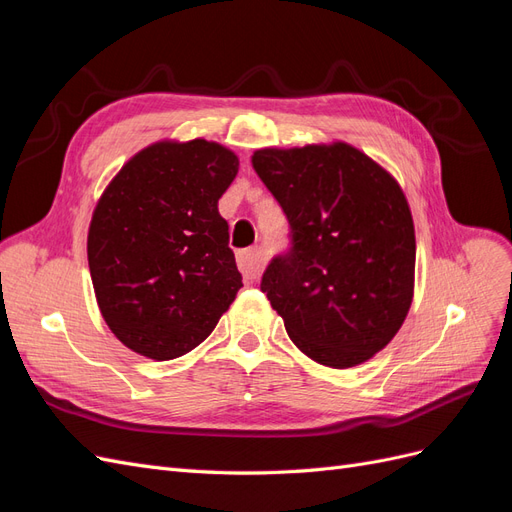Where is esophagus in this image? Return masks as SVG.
Returning <instances> with one entry per match:
<instances>
[{
  "label": "esophagus",
  "instance_id": "34e87169",
  "mask_svg": "<svg viewBox=\"0 0 512 512\" xmlns=\"http://www.w3.org/2000/svg\"><path fill=\"white\" fill-rule=\"evenodd\" d=\"M237 260H239V269H241L243 277H247V280H256L262 271V256H260L258 247L243 250Z\"/></svg>",
  "mask_w": 512,
  "mask_h": 512
}]
</instances>
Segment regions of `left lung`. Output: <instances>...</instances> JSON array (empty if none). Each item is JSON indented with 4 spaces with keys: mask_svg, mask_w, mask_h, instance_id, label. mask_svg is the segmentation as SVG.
I'll use <instances>...</instances> for the list:
<instances>
[{
    "mask_svg": "<svg viewBox=\"0 0 512 512\" xmlns=\"http://www.w3.org/2000/svg\"><path fill=\"white\" fill-rule=\"evenodd\" d=\"M252 166L290 224L292 247L260 282L288 337L320 365L369 361L414 294V222L399 183L348 143L258 149Z\"/></svg>",
    "mask_w": 512,
    "mask_h": 512,
    "instance_id": "left-lung-1",
    "label": "left lung"
}]
</instances>
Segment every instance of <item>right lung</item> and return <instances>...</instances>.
<instances>
[{
  "label": "right lung",
  "instance_id": "obj_1",
  "mask_svg": "<svg viewBox=\"0 0 512 512\" xmlns=\"http://www.w3.org/2000/svg\"><path fill=\"white\" fill-rule=\"evenodd\" d=\"M239 173L230 149L194 138L138 151L91 215L98 307L123 346L170 361L211 335L243 286L218 200Z\"/></svg>",
  "mask_w": 512,
  "mask_h": 512
}]
</instances>
